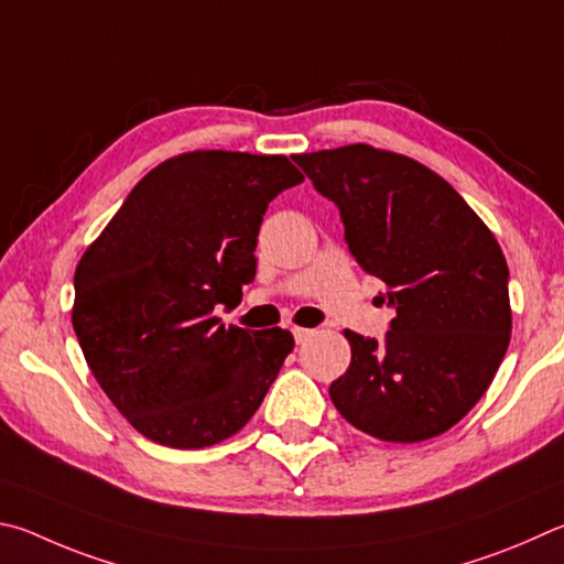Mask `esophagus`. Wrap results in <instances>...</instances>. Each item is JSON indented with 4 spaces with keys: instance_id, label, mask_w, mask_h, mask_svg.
Segmentation results:
<instances>
[{
    "instance_id": "obj_1",
    "label": "esophagus",
    "mask_w": 564,
    "mask_h": 564,
    "mask_svg": "<svg viewBox=\"0 0 564 564\" xmlns=\"http://www.w3.org/2000/svg\"><path fill=\"white\" fill-rule=\"evenodd\" d=\"M292 334H294V341H297V344H304V341H307L310 337H312V334H314V329H304V327H294L292 329Z\"/></svg>"
}]
</instances>
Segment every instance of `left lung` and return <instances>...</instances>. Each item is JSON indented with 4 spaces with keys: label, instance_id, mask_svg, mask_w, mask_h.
I'll return each mask as SVG.
<instances>
[{
    "label": "left lung",
    "instance_id": "8db88e82",
    "mask_svg": "<svg viewBox=\"0 0 564 564\" xmlns=\"http://www.w3.org/2000/svg\"><path fill=\"white\" fill-rule=\"evenodd\" d=\"M339 207L344 240L387 284L381 341L347 332L351 364L334 406L373 438L441 436L488 391L510 344L508 262L468 203L426 165L354 143L294 155Z\"/></svg>",
    "mask_w": 564,
    "mask_h": 564
}]
</instances>
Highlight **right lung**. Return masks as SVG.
<instances>
[{"label":"right lung","instance_id":"1","mask_svg":"<svg viewBox=\"0 0 564 564\" xmlns=\"http://www.w3.org/2000/svg\"><path fill=\"white\" fill-rule=\"evenodd\" d=\"M304 175L284 155L183 153L153 167L74 274V332L128 423L161 446L205 448L260 409L294 349L280 327H225L257 272V235Z\"/></svg>","mask_w":564,"mask_h":564}]
</instances>
